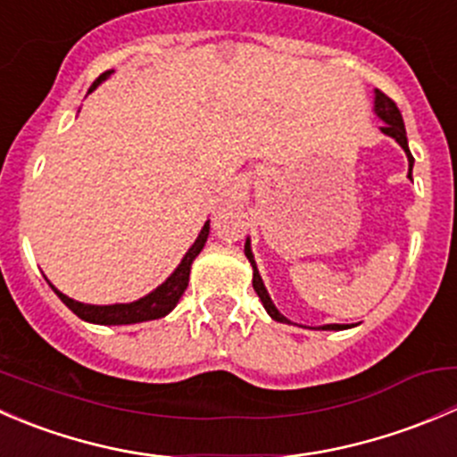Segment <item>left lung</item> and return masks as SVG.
Wrapping results in <instances>:
<instances>
[{
	"mask_svg": "<svg viewBox=\"0 0 457 457\" xmlns=\"http://www.w3.org/2000/svg\"><path fill=\"white\" fill-rule=\"evenodd\" d=\"M373 112H376V117L382 121V128L380 132L382 135L391 137L395 143H398L400 147L404 150V154H407L409 159V174L407 177L411 179V170H413V156H411V150H409V143H407V130H404V121H403V114H400V110L395 108L394 101L389 99V96L385 95V92L380 90H373ZM245 256L247 261H250L252 270H254V274H252V285H254V292L258 294V298H261L262 307H265V312L270 314L274 320L278 322H289L287 318L280 314L278 310H276V305L271 303L270 294H267V287L265 283H262L261 274H258V267H256V261H254V254H252V241L250 237L245 238ZM312 329H322V331H343L347 329V325H320V327H312Z\"/></svg>",
	"mask_w": 457,
	"mask_h": 457,
	"instance_id": "left-lung-1",
	"label": "left lung"
}]
</instances>
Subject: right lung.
Returning a JSON list of instances; mask_svg holds the SVG:
<instances>
[{
	"label": "right lung",
	"instance_id": "obj_1",
	"mask_svg": "<svg viewBox=\"0 0 457 457\" xmlns=\"http://www.w3.org/2000/svg\"><path fill=\"white\" fill-rule=\"evenodd\" d=\"M114 71L104 72L95 84L90 86V90H96V86L104 84ZM207 234H210V220H205V225L201 228L199 237L192 243L190 250L186 252V256L181 258V262L177 265V270L163 280L156 289H152L150 294L139 298V301L132 303H114V305H87V303H79L75 298L66 296V294L59 292L53 283L48 280V285L53 287V292L62 298L63 305L81 318L86 322H95V325H135V322H145V320H156V318L168 316L170 312L177 307L179 298L183 296V292L187 289L190 283V270L195 258L201 254L203 245L207 241Z\"/></svg>",
	"mask_w": 457,
	"mask_h": 457
}]
</instances>
